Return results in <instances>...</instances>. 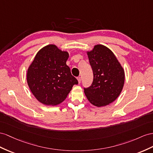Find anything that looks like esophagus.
<instances>
[{
	"label": "esophagus",
	"mask_w": 153,
	"mask_h": 153,
	"mask_svg": "<svg viewBox=\"0 0 153 153\" xmlns=\"http://www.w3.org/2000/svg\"><path fill=\"white\" fill-rule=\"evenodd\" d=\"M77 81H78V83H81V78L80 77H77Z\"/></svg>",
	"instance_id": "1"
}]
</instances>
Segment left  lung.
I'll use <instances>...</instances> for the list:
<instances>
[{"instance_id":"obj_1","label":"left lung","mask_w":153,"mask_h":153,"mask_svg":"<svg viewBox=\"0 0 153 153\" xmlns=\"http://www.w3.org/2000/svg\"><path fill=\"white\" fill-rule=\"evenodd\" d=\"M92 68L93 82L84 92L90 103L97 107L112 103L122 91L125 72L112 51L104 45H97L87 52Z\"/></svg>"}]
</instances>
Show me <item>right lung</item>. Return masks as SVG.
<instances>
[{"instance_id":"add662e5","label":"right lung","mask_w":153,"mask_h":153,"mask_svg":"<svg viewBox=\"0 0 153 153\" xmlns=\"http://www.w3.org/2000/svg\"><path fill=\"white\" fill-rule=\"evenodd\" d=\"M67 52L54 45L39 51L27 71V83L36 98L46 105H57L67 97L78 81L66 62Z\"/></svg>"}]
</instances>
